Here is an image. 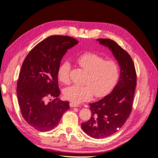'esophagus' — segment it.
Segmentation results:
<instances>
[{
    "instance_id": "esophagus-1",
    "label": "esophagus",
    "mask_w": 158,
    "mask_h": 158,
    "mask_svg": "<svg viewBox=\"0 0 158 158\" xmlns=\"http://www.w3.org/2000/svg\"><path fill=\"white\" fill-rule=\"evenodd\" d=\"M70 106L71 107H78L79 106L78 104H76V103H73V102H70Z\"/></svg>"
}]
</instances>
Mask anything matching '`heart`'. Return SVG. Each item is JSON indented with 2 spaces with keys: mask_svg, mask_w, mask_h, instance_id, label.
Segmentation results:
<instances>
[{
  "mask_svg": "<svg viewBox=\"0 0 158 158\" xmlns=\"http://www.w3.org/2000/svg\"><path fill=\"white\" fill-rule=\"evenodd\" d=\"M78 64L88 72L84 85H73L63 90V95L69 101L80 103L89 101L94 96L102 98L107 95L116 85L120 74V67L116 61L106 60L95 53H84L76 59ZM71 64L64 61L58 70V78L62 83L69 84L70 80Z\"/></svg>",
  "mask_w": 158,
  "mask_h": 158,
  "instance_id": "b5f03b06",
  "label": "heart"
}]
</instances>
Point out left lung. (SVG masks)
<instances>
[{
    "label": "left lung",
    "instance_id": "1",
    "mask_svg": "<svg viewBox=\"0 0 158 158\" xmlns=\"http://www.w3.org/2000/svg\"><path fill=\"white\" fill-rule=\"evenodd\" d=\"M97 40L109 47L121 68L120 78L111 93L97 102L89 103L92 116L81 125L88 136L99 139L117 132L130 116L136 85V73L130 55L115 41L102 38Z\"/></svg>",
    "mask_w": 158,
    "mask_h": 158
}]
</instances>
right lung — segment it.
Wrapping results in <instances>:
<instances>
[{
  "instance_id": "obj_1",
  "label": "right lung",
  "mask_w": 158,
  "mask_h": 158,
  "mask_svg": "<svg viewBox=\"0 0 158 158\" xmlns=\"http://www.w3.org/2000/svg\"><path fill=\"white\" fill-rule=\"evenodd\" d=\"M78 41L51 35L36 45L23 62L17 82L19 107L26 123L37 131H49L58 125L69 102L60 101L58 70L63 56ZM54 99L48 102L47 98Z\"/></svg>"
}]
</instances>
